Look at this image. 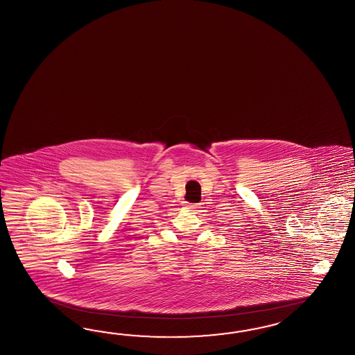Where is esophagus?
<instances>
[{
	"mask_svg": "<svg viewBox=\"0 0 355 355\" xmlns=\"http://www.w3.org/2000/svg\"><path fill=\"white\" fill-rule=\"evenodd\" d=\"M184 207L191 210H196L200 208V204H193V202H184Z\"/></svg>",
	"mask_w": 355,
	"mask_h": 355,
	"instance_id": "obj_1",
	"label": "esophagus"
}]
</instances>
